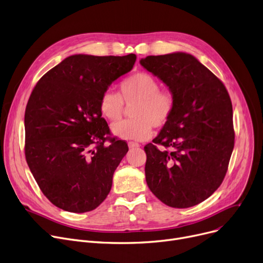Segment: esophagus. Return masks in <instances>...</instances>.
I'll return each mask as SVG.
<instances>
[{"label":"esophagus","mask_w":263,"mask_h":263,"mask_svg":"<svg viewBox=\"0 0 263 263\" xmlns=\"http://www.w3.org/2000/svg\"><path fill=\"white\" fill-rule=\"evenodd\" d=\"M128 147L129 148H137V147H140V144L137 143V142H128Z\"/></svg>","instance_id":"esophagus-1"}]
</instances>
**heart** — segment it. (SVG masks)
Instances as JSON below:
<instances>
[{
    "instance_id": "heart-1",
    "label": "heart",
    "mask_w": 263,
    "mask_h": 263,
    "mask_svg": "<svg viewBox=\"0 0 263 263\" xmlns=\"http://www.w3.org/2000/svg\"><path fill=\"white\" fill-rule=\"evenodd\" d=\"M124 104L133 106L130 120L115 123L114 136L123 140H145L153 126L163 127L172 118L175 97L170 90H160L159 82L153 75L136 73L120 84V95L105 91L100 99L101 114L111 122L118 121L124 112Z\"/></svg>"
}]
</instances>
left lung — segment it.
Returning <instances> with one entry per match:
<instances>
[{"label": "left lung", "instance_id": "left-lung-1", "mask_svg": "<svg viewBox=\"0 0 263 263\" xmlns=\"http://www.w3.org/2000/svg\"><path fill=\"white\" fill-rule=\"evenodd\" d=\"M140 64L175 97L172 118L144 146L146 183L170 207L195 206L221 186L227 172L235 145L229 95L191 54L147 56ZM157 144L166 149L158 150Z\"/></svg>", "mask_w": 263, "mask_h": 263}]
</instances>
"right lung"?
I'll use <instances>...</instances> for the list:
<instances>
[{
  "label": "right lung",
  "mask_w": 263,
  "mask_h": 263,
  "mask_svg": "<svg viewBox=\"0 0 263 263\" xmlns=\"http://www.w3.org/2000/svg\"><path fill=\"white\" fill-rule=\"evenodd\" d=\"M136 58L72 55L35 86L24 116L25 158L40 190L56 207L91 211L110 192L128 146L107 137L110 132L99 104L108 87L133 69Z\"/></svg>",
  "instance_id": "obj_1"
}]
</instances>
